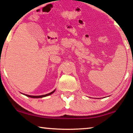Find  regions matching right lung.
Wrapping results in <instances>:
<instances>
[{"instance_id":"1","label":"right lung","mask_w":133,"mask_h":133,"mask_svg":"<svg viewBox=\"0 0 133 133\" xmlns=\"http://www.w3.org/2000/svg\"><path fill=\"white\" fill-rule=\"evenodd\" d=\"M55 91V90L54 91H51V93H50L47 94H44V95H42V96H30V95H27V94H24V95H26V96L29 97H31V98H42V97H46L50 95V94H53Z\"/></svg>"}]
</instances>
